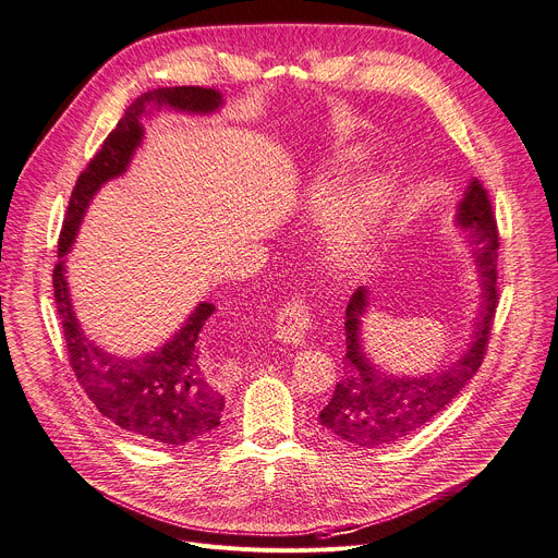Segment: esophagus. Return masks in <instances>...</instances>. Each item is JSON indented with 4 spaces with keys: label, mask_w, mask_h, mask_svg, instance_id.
I'll use <instances>...</instances> for the list:
<instances>
[{
    "label": "esophagus",
    "mask_w": 558,
    "mask_h": 558,
    "mask_svg": "<svg viewBox=\"0 0 558 558\" xmlns=\"http://www.w3.org/2000/svg\"><path fill=\"white\" fill-rule=\"evenodd\" d=\"M313 324V311L311 306L300 298V294H292L288 302L277 313L275 331L277 338L286 344H304V338Z\"/></svg>",
    "instance_id": "34e87169"
}]
</instances>
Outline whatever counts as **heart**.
Instances as JSON below:
<instances>
[{"label": "heart", "instance_id": "obj_1", "mask_svg": "<svg viewBox=\"0 0 558 558\" xmlns=\"http://www.w3.org/2000/svg\"><path fill=\"white\" fill-rule=\"evenodd\" d=\"M344 178H347V163L333 161L313 184L308 209L313 214H324L329 209L344 184ZM387 195L389 193L383 180H367L365 184L353 189V193L338 209L333 222L329 225V232H326V243H329L336 256L349 258V256L363 254V250L369 245L374 227L387 205Z\"/></svg>", "mask_w": 558, "mask_h": 558}]
</instances>
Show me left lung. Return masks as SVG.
<instances>
[{"mask_svg":"<svg viewBox=\"0 0 558 558\" xmlns=\"http://www.w3.org/2000/svg\"><path fill=\"white\" fill-rule=\"evenodd\" d=\"M457 220L471 229L475 243L473 254L482 268V306L473 342L452 367L418 378L387 376L374 369L360 347V317L367 308V290L357 288L351 294L344 319V376L336 385L329 405L319 412V423L353 448H380L414 435L460 395L482 365L500 300L496 283L500 243L494 207L477 180L471 182Z\"/></svg>","mask_w":558,"mask_h":558,"instance_id":"8db88e82","label":"left lung"}]
</instances>
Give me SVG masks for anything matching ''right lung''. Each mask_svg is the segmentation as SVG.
Instances as JSON below:
<instances>
[{"label": "right lung", "instance_id": "right-lung-1", "mask_svg": "<svg viewBox=\"0 0 558 558\" xmlns=\"http://www.w3.org/2000/svg\"><path fill=\"white\" fill-rule=\"evenodd\" d=\"M150 104L184 112H214L220 106V94L205 87H161L142 94L125 108L117 128L76 180L58 239L60 256L70 252L81 218L98 186L125 171L142 142L140 119ZM53 298L70 365L98 412L146 444L182 448L201 444L214 433L225 408L220 391L222 365L203 353L198 340L214 304L195 308L180 333L159 351L128 360L98 349L81 331L62 258L53 268Z\"/></svg>", "mask_w": 558, "mask_h": 558}]
</instances>
